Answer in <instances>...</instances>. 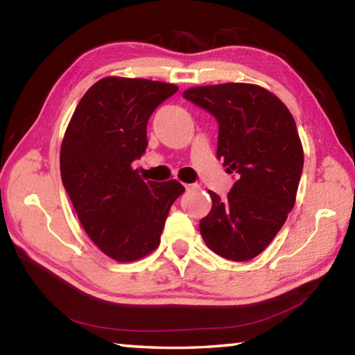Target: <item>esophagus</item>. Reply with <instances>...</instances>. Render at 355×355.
Instances as JSON below:
<instances>
[{
	"instance_id": "obj_1",
	"label": "esophagus",
	"mask_w": 355,
	"mask_h": 355,
	"mask_svg": "<svg viewBox=\"0 0 355 355\" xmlns=\"http://www.w3.org/2000/svg\"><path fill=\"white\" fill-rule=\"evenodd\" d=\"M184 188H186V191H196V189H199L200 186L196 183H191V184H184Z\"/></svg>"
}]
</instances>
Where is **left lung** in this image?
Segmentation results:
<instances>
[{"label":"left lung","instance_id":"8db88e82","mask_svg":"<svg viewBox=\"0 0 355 355\" xmlns=\"http://www.w3.org/2000/svg\"><path fill=\"white\" fill-rule=\"evenodd\" d=\"M219 123L218 158L238 180L225 199L213 191L200 235L214 254L248 261L268 248L294 207L302 142L284 101L257 84L224 83L183 92Z\"/></svg>","mask_w":355,"mask_h":355}]
</instances>
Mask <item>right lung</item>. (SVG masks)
Returning <instances> with one entry per match:
<instances>
[{
	"label": "right lung",
	"instance_id": "add662e5",
	"mask_svg": "<svg viewBox=\"0 0 355 355\" xmlns=\"http://www.w3.org/2000/svg\"><path fill=\"white\" fill-rule=\"evenodd\" d=\"M175 84L107 76L83 95L61 146V178L81 225L112 260L136 261L159 245L183 184L144 182L133 161L146 153L147 122Z\"/></svg>",
	"mask_w": 355,
	"mask_h": 355
}]
</instances>
